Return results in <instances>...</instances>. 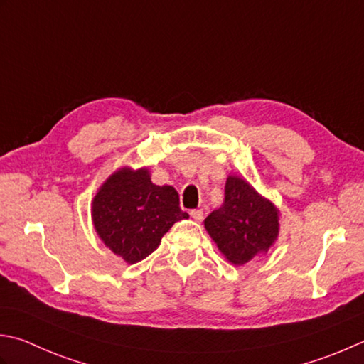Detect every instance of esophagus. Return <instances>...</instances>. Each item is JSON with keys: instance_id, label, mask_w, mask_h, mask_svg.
Returning <instances> with one entry per match:
<instances>
[{"instance_id": "1", "label": "esophagus", "mask_w": 364, "mask_h": 364, "mask_svg": "<svg viewBox=\"0 0 364 364\" xmlns=\"http://www.w3.org/2000/svg\"><path fill=\"white\" fill-rule=\"evenodd\" d=\"M189 215H191V218H192V219L197 220V223H202V220H203V216H205L202 210H192V211L189 213Z\"/></svg>"}]
</instances>
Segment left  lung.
Here are the masks:
<instances>
[{"label":"left lung","instance_id":"8db88e82","mask_svg":"<svg viewBox=\"0 0 364 364\" xmlns=\"http://www.w3.org/2000/svg\"><path fill=\"white\" fill-rule=\"evenodd\" d=\"M205 229L227 260L245 265L274 245L279 210L243 178L229 175L224 203L205 219Z\"/></svg>","mask_w":364,"mask_h":364}]
</instances>
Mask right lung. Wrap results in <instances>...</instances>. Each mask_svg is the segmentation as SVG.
Here are the masks:
<instances>
[{"instance_id":"right-lung-1","label":"right lung","mask_w":364,"mask_h":364,"mask_svg":"<svg viewBox=\"0 0 364 364\" xmlns=\"http://www.w3.org/2000/svg\"><path fill=\"white\" fill-rule=\"evenodd\" d=\"M91 216L99 238L127 263L148 257L176 220L189 218L175 188L156 186L148 168L129 167L117 170L97 189Z\"/></svg>"}]
</instances>
